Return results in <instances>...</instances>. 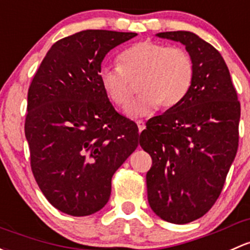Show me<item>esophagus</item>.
Segmentation results:
<instances>
[{"mask_svg": "<svg viewBox=\"0 0 250 250\" xmlns=\"http://www.w3.org/2000/svg\"><path fill=\"white\" fill-rule=\"evenodd\" d=\"M136 125H138V128H139V132H143V130L145 129V122H144V121H141V120L136 121Z\"/></svg>", "mask_w": 250, "mask_h": 250, "instance_id": "esophagus-1", "label": "esophagus"}]
</instances>
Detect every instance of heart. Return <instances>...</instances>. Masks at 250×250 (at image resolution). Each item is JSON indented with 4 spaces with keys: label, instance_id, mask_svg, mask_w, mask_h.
<instances>
[{
    "label": "heart",
    "instance_id": "heart-1",
    "mask_svg": "<svg viewBox=\"0 0 250 250\" xmlns=\"http://www.w3.org/2000/svg\"><path fill=\"white\" fill-rule=\"evenodd\" d=\"M121 65H103L99 81L112 104L125 106L132 93L130 81L138 83V98L125 109L129 117H144L158 109L182 102L194 79V63L185 49L153 41L133 44L120 55Z\"/></svg>",
    "mask_w": 250,
    "mask_h": 250
}]
</instances>
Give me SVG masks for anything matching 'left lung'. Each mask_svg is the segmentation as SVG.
Returning a JSON list of instances; mask_svg holds the SVG:
<instances>
[{"label":"left lung","instance_id":"obj_1","mask_svg":"<svg viewBox=\"0 0 250 250\" xmlns=\"http://www.w3.org/2000/svg\"><path fill=\"white\" fill-rule=\"evenodd\" d=\"M156 36L186 46L194 79L182 102L147 121L140 134V146L152 157L147 198L163 220L187 224L207 213L220 195L237 153L241 105L214 46L189 31Z\"/></svg>","mask_w":250,"mask_h":250}]
</instances>
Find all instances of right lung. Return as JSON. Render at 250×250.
Listing matches in <instances>:
<instances>
[{
  "instance_id": "add662e5",
  "label": "right lung",
  "mask_w": 250,
  "mask_h": 250,
  "mask_svg": "<svg viewBox=\"0 0 250 250\" xmlns=\"http://www.w3.org/2000/svg\"><path fill=\"white\" fill-rule=\"evenodd\" d=\"M136 33L86 30L46 52L27 94L25 135L39 188L55 208L83 217L109 201L112 175L139 145V129L99 81L105 55Z\"/></svg>"
}]
</instances>
